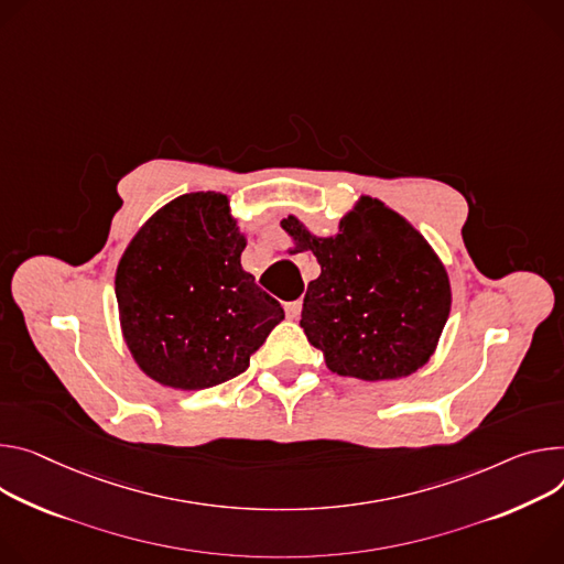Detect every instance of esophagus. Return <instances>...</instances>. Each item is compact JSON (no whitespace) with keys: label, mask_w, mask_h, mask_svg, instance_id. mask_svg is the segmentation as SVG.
<instances>
[{"label":"esophagus","mask_w":564,"mask_h":564,"mask_svg":"<svg viewBox=\"0 0 564 564\" xmlns=\"http://www.w3.org/2000/svg\"><path fill=\"white\" fill-rule=\"evenodd\" d=\"M301 311H303V303L301 301H290V303H285V315H288V319H299L301 317Z\"/></svg>","instance_id":"34e87169"}]
</instances>
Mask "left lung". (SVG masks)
I'll return each mask as SVG.
<instances>
[{
	"mask_svg": "<svg viewBox=\"0 0 564 564\" xmlns=\"http://www.w3.org/2000/svg\"><path fill=\"white\" fill-rule=\"evenodd\" d=\"M281 227L290 253L313 251L322 265L305 292L301 328L333 373L380 382L430 362L452 288L441 256L412 223L362 195L333 236L313 234L296 216Z\"/></svg>",
	"mask_w": 564,
	"mask_h": 564,
	"instance_id": "8db88e82",
	"label": "left lung"
}]
</instances>
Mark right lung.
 Segmentation results:
<instances>
[{
	"label": "right lung",
	"mask_w": 564,
	"mask_h": 564,
	"mask_svg": "<svg viewBox=\"0 0 564 564\" xmlns=\"http://www.w3.org/2000/svg\"><path fill=\"white\" fill-rule=\"evenodd\" d=\"M245 247L229 195L218 191L171 199L132 236L115 292L123 341L150 380L182 391L223 384L285 319L242 270Z\"/></svg>",
	"instance_id": "add662e5"
}]
</instances>
